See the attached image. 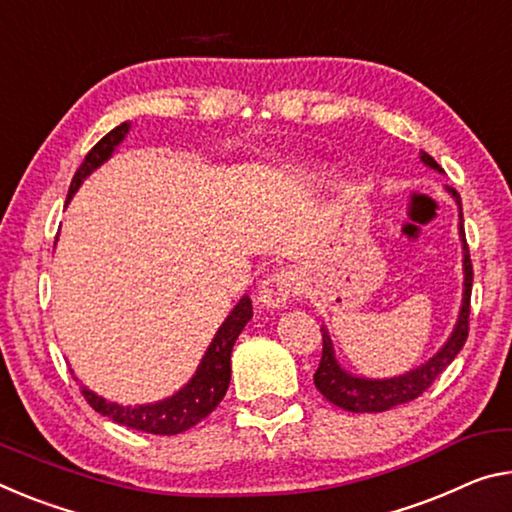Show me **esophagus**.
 <instances>
[{
	"instance_id": "obj_1",
	"label": "esophagus",
	"mask_w": 512,
	"mask_h": 512,
	"mask_svg": "<svg viewBox=\"0 0 512 512\" xmlns=\"http://www.w3.org/2000/svg\"><path fill=\"white\" fill-rule=\"evenodd\" d=\"M298 282L296 275L291 271H275L271 275H266V280L259 287L257 300L262 303L266 310H278L287 303V300L296 294Z\"/></svg>"
}]
</instances>
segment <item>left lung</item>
Returning <instances> with one entry per match:
<instances>
[{
    "instance_id": "obj_1",
    "label": "left lung",
    "mask_w": 512,
    "mask_h": 512,
    "mask_svg": "<svg viewBox=\"0 0 512 512\" xmlns=\"http://www.w3.org/2000/svg\"><path fill=\"white\" fill-rule=\"evenodd\" d=\"M421 161H424L426 166L444 173L440 164H437L431 154L424 150H421ZM446 191L451 193L460 209L458 216H460V239H462V273H465V282H462V287L465 289H462V305H460L456 328H453L451 337L446 339V344L440 348V351H437L431 360L421 364V367L410 369L408 373H403V376L376 380V378L353 376V373H348L339 367V362L335 358V348H332V342H330V335L326 326H323L321 328L323 353H321L319 369L314 373V385L330 403H335L337 408L348 410V412H383V410L394 408V405L415 401L417 396L424 394L426 389L435 383V378L449 367L453 358L460 353V348L465 346L467 335H469V300H472L474 271H472V259H469V246L465 241V227H462L460 196L456 189H451V186H446Z\"/></svg>"
}]
</instances>
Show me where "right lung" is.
I'll list each match as a JSON object with an SVG mask.
<instances>
[{"mask_svg": "<svg viewBox=\"0 0 512 512\" xmlns=\"http://www.w3.org/2000/svg\"><path fill=\"white\" fill-rule=\"evenodd\" d=\"M127 132L129 123H123L116 129H111L107 136H102V139L93 145L91 152L86 154L81 166L77 168L75 177H72L66 205L72 200V196H75L81 182H84L97 166H102L104 161L111 157L113 150L118 148V143L127 136ZM250 319H253V303H250L248 296H243L239 303L234 305L230 316L223 321V326L218 328L212 344L207 348L205 358L198 364V371L193 373V378L180 389V392H175L164 401L148 405H118L102 399V396H97L86 387H81V394H84V399L95 412L109 417L120 426L136 428V431L152 435H177L189 431V428L196 426L198 421L212 415L216 405L223 401L227 387H230L232 346Z\"/></svg>", "mask_w": 512, "mask_h": 512, "instance_id": "add662e5", "label": "right lung"}]
</instances>
